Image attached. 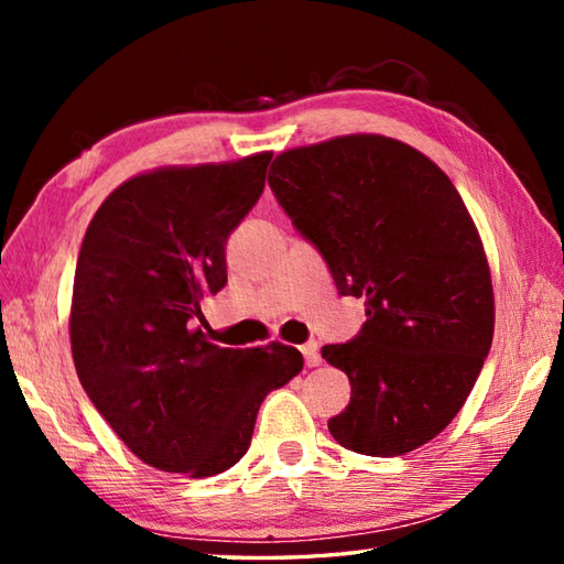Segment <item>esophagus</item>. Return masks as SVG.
<instances>
[{
	"mask_svg": "<svg viewBox=\"0 0 564 564\" xmlns=\"http://www.w3.org/2000/svg\"><path fill=\"white\" fill-rule=\"evenodd\" d=\"M301 352H303V358H305V366H308V368L321 366V352H318V343L316 340H311V343H305V346H301Z\"/></svg>",
	"mask_w": 564,
	"mask_h": 564,
	"instance_id": "esophagus-1",
	"label": "esophagus"
}]
</instances>
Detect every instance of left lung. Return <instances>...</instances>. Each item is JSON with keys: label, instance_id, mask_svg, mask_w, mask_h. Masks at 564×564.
<instances>
[{"label": "left lung", "instance_id": "left-lung-1", "mask_svg": "<svg viewBox=\"0 0 564 564\" xmlns=\"http://www.w3.org/2000/svg\"><path fill=\"white\" fill-rule=\"evenodd\" d=\"M271 171L275 202L338 293L366 299L358 336L321 348L350 380L330 435L373 457L415 451L460 413L492 343L490 265L460 194L378 133L283 151Z\"/></svg>", "mask_w": 564, "mask_h": 564}]
</instances>
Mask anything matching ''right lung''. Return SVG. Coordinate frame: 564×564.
I'll return each instance as SVG.
<instances>
[{
    "label": "right lung",
    "instance_id": "1",
    "mask_svg": "<svg viewBox=\"0 0 564 564\" xmlns=\"http://www.w3.org/2000/svg\"><path fill=\"white\" fill-rule=\"evenodd\" d=\"M273 154L171 166L111 191L82 241L72 356L94 408L151 467L212 477L251 445L271 390L301 373L283 343L218 348L202 301L226 285V241L263 194Z\"/></svg>",
    "mask_w": 564,
    "mask_h": 564
}]
</instances>
